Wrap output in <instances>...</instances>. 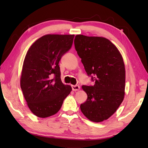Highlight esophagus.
Here are the masks:
<instances>
[{
	"label": "esophagus",
	"mask_w": 148,
	"mask_h": 148,
	"mask_svg": "<svg viewBox=\"0 0 148 148\" xmlns=\"http://www.w3.org/2000/svg\"><path fill=\"white\" fill-rule=\"evenodd\" d=\"M71 88H72L73 91H78L80 88L78 85H72Z\"/></svg>",
	"instance_id": "1"
}]
</instances>
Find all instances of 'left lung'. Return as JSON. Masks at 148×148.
Masks as SVG:
<instances>
[{
	"mask_svg": "<svg viewBox=\"0 0 148 148\" xmlns=\"http://www.w3.org/2000/svg\"><path fill=\"white\" fill-rule=\"evenodd\" d=\"M75 47L87 74L94 75V86H82L86 101L80 106L84 115L94 122L106 120L112 115L125 96V68L117 47L103 37L78 34Z\"/></svg>",
	"mask_w": 148,
	"mask_h": 148,
	"instance_id": "8db88e82",
	"label": "left lung"
}]
</instances>
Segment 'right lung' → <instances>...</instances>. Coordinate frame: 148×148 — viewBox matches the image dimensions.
<instances>
[{
  "mask_svg": "<svg viewBox=\"0 0 148 148\" xmlns=\"http://www.w3.org/2000/svg\"><path fill=\"white\" fill-rule=\"evenodd\" d=\"M74 34H46L37 39L26 53L20 86L28 107L40 118L53 115L72 90L62 83L59 65L72 45ZM53 75L55 78L52 79Z\"/></svg>",
  "mask_w": 148,
  "mask_h": 148,
  "instance_id": "1",
  "label": "right lung"
}]
</instances>
